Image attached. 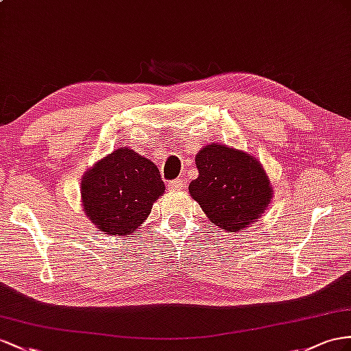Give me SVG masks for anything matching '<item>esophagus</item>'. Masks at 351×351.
Instances as JSON below:
<instances>
[{"label": "esophagus", "mask_w": 351, "mask_h": 351, "mask_svg": "<svg viewBox=\"0 0 351 351\" xmlns=\"http://www.w3.org/2000/svg\"><path fill=\"white\" fill-rule=\"evenodd\" d=\"M167 186H169V190H182V188L185 186V182L182 181V179H175V181H170Z\"/></svg>", "instance_id": "esophagus-1"}]
</instances>
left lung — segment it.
<instances>
[{
	"label": "left lung",
	"instance_id": "left-lung-1",
	"mask_svg": "<svg viewBox=\"0 0 351 351\" xmlns=\"http://www.w3.org/2000/svg\"><path fill=\"white\" fill-rule=\"evenodd\" d=\"M199 169L188 185L215 227L236 232L255 222L271 200V186L256 158L226 145H208L195 157Z\"/></svg>",
	"mask_w": 351,
	"mask_h": 351
}]
</instances>
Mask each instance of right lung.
<instances>
[{
    "label": "right lung",
    "mask_w": 351,
    "mask_h": 351,
    "mask_svg": "<svg viewBox=\"0 0 351 351\" xmlns=\"http://www.w3.org/2000/svg\"><path fill=\"white\" fill-rule=\"evenodd\" d=\"M163 193L157 166L129 148L97 161L82 181L87 218L97 231L112 236H129L136 230Z\"/></svg>",
    "instance_id": "1"
}]
</instances>
